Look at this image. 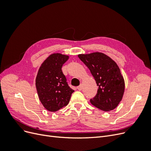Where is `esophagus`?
I'll list each match as a JSON object with an SVG mask.
<instances>
[{
	"label": "esophagus",
	"instance_id": "esophagus-1",
	"mask_svg": "<svg viewBox=\"0 0 151 151\" xmlns=\"http://www.w3.org/2000/svg\"><path fill=\"white\" fill-rule=\"evenodd\" d=\"M83 87L82 84H80L78 87H77V89H78L79 91H81L82 89H83Z\"/></svg>",
	"mask_w": 151,
	"mask_h": 151
}]
</instances>
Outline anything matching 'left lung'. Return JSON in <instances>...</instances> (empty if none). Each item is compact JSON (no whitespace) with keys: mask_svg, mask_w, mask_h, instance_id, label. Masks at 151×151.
<instances>
[{"mask_svg":"<svg viewBox=\"0 0 151 151\" xmlns=\"http://www.w3.org/2000/svg\"><path fill=\"white\" fill-rule=\"evenodd\" d=\"M80 60L88 67L98 86L97 94L90 99L93 106L104 111L115 109L125 90V82L115 61L103 53L80 54Z\"/></svg>","mask_w":151,"mask_h":151,"instance_id":"obj_1","label":"left lung"}]
</instances>
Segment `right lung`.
I'll use <instances>...</instances> for the list:
<instances>
[{
    "label": "right lung",
    "instance_id": "obj_1",
    "mask_svg": "<svg viewBox=\"0 0 151 151\" xmlns=\"http://www.w3.org/2000/svg\"><path fill=\"white\" fill-rule=\"evenodd\" d=\"M68 56L53 53L40 66L36 78V87L41 103L47 110L54 112L69 103L74 91L68 86L62 67Z\"/></svg>",
    "mask_w": 151,
    "mask_h": 151
}]
</instances>
